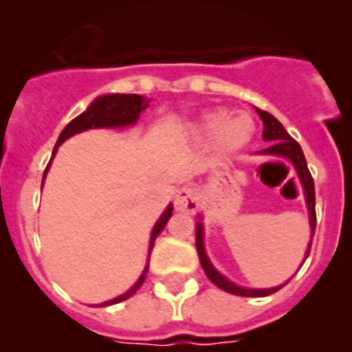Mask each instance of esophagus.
Instances as JSON below:
<instances>
[{"label":"esophagus","instance_id":"34e87169","mask_svg":"<svg viewBox=\"0 0 352 352\" xmlns=\"http://www.w3.org/2000/svg\"><path fill=\"white\" fill-rule=\"evenodd\" d=\"M174 204H176V210L183 211V213H195L199 208L197 190L192 188V186H183V188L178 190V194H176Z\"/></svg>","mask_w":352,"mask_h":352}]
</instances>
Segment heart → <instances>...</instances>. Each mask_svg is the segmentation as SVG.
<instances>
[{
  "mask_svg": "<svg viewBox=\"0 0 352 352\" xmlns=\"http://www.w3.org/2000/svg\"><path fill=\"white\" fill-rule=\"evenodd\" d=\"M199 141L211 139V149L219 157H229L245 148L256 133V121L250 114H229L223 109H214L201 114L190 129Z\"/></svg>",
  "mask_w": 352,
  "mask_h": 352,
  "instance_id": "b5f03b06",
  "label": "heart"
}]
</instances>
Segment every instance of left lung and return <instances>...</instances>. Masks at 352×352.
Wrapping results in <instances>:
<instances>
[{
    "label": "left lung",
    "instance_id": "1",
    "mask_svg": "<svg viewBox=\"0 0 352 352\" xmlns=\"http://www.w3.org/2000/svg\"><path fill=\"white\" fill-rule=\"evenodd\" d=\"M257 113H259L261 120H263L264 123L263 139L266 142H272L268 148L259 151V153L287 158L292 166H294V169H296L298 178H300L301 185H303L305 199H307V208H309L310 229H312L309 248H307V252H305V259H307L310 254V247H312L314 232H316V188H314L312 174H310L309 166H307V160H305V155L303 151H301L300 144H298V142L289 135L287 130L284 129V125H282L280 121L276 120L275 116H272L270 113H266V111H261V109H257ZM195 247H197L199 261H201V266H203L208 278H210L217 287H220L226 292H231V294H236V296H248V298L268 296V294H273V292H276L278 289L284 287V285L289 282L287 280L285 284L276 285V287H272V289H247V287H239V285L232 284L231 280H227L226 276L220 275V273L213 268V264H211L210 259H208L206 250H204V241H203V223L201 222H197V226H195Z\"/></svg>",
    "mask_w": 352,
    "mask_h": 352
}]
</instances>
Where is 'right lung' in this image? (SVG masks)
<instances>
[{
  "mask_svg": "<svg viewBox=\"0 0 352 352\" xmlns=\"http://www.w3.org/2000/svg\"><path fill=\"white\" fill-rule=\"evenodd\" d=\"M149 105V98H144L141 95H104V96H98L95 100L89 104V107L84 111L82 114H79L77 118L68 123L67 126L63 129V132L60 133V138H58V142H56L54 149H52V157L49 160L47 167L43 170V178H42V186H43V179H45V174H47L49 166H51L52 158H54L56 151L58 148L61 146V142L67 141L68 138L72 135H76V133L84 132V130H89V129H104V126H129V125H135L141 116V113L144 111L146 107ZM170 214H173V204L167 206V210L162 213V217L158 219V222L155 223L153 231H151V239H149V252H148V259H149V254L153 250V245H155V239L157 236L164 231V227L166 223L169 222ZM149 268V263L146 264L144 272L142 275L139 276V280L135 282V285H132L130 291H126L125 294H121V296L114 298V300H109L105 303H100V307H107V305H114V303H120V301H125L132 296L133 292L138 291L139 287L142 285L146 278V273H148Z\"/></svg>",
  "mask_w": 352,
  "mask_h": 352,
  "instance_id": "add662e5",
  "label": "right lung"
}]
</instances>
